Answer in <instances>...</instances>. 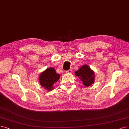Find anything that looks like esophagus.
Instances as JSON below:
<instances>
[{
    "mask_svg": "<svg viewBox=\"0 0 129 129\" xmlns=\"http://www.w3.org/2000/svg\"><path fill=\"white\" fill-rule=\"evenodd\" d=\"M66 73L67 74H71L72 73V70H68L67 71H66Z\"/></svg>",
    "mask_w": 129,
    "mask_h": 129,
    "instance_id": "34e87169",
    "label": "esophagus"
}]
</instances>
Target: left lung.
<instances>
[{
	"instance_id": "obj_1",
	"label": "left lung",
	"mask_w": 129,
	"mask_h": 129,
	"mask_svg": "<svg viewBox=\"0 0 129 129\" xmlns=\"http://www.w3.org/2000/svg\"><path fill=\"white\" fill-rule=\"evenodd\" d=\"M75 75L79 77L85 86L88 87L94 83L95 77L94 71L87 64L81 66L75 72Z\"/></svg>"
}]
</instances>
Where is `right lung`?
Listing matches in <instances>:
<instances>
[{
    "label": "right lung",
    "mask_w": 129,
    "mask_h": 129,
    "mask_svg": "<svg viewBox=\"0 0 129 129\" xmlns=\"http://www.w3.org/2000/svg\"><path fill=\"white\" fill-rule=\"evenodd\" d=\"M60 74L55 72L54 68H47L41 73L39 77L41 86L48 91L52 90L53 85L60 79Z\"/></svg>",
    "instance_id": "1"
}]
</instances>
